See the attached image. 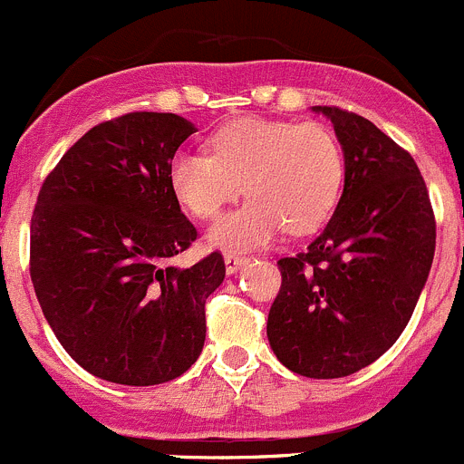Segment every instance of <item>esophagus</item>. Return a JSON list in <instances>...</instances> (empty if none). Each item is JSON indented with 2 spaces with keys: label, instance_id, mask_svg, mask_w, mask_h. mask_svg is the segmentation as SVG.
Here are the masks:
<instances>
[{
  "label": "esophagus",
  "instance_id": "34e87169",
  "mask_svg": "<svg viewBox=\"0 0 464 464\" xmlns=\"http://www.w3.org/2000/svg\"><path fill=\"white\" fill-rule=\"evenodd\" d=\"M226 270L227 275H234L243 264H246V255H238V252H226Z\"/></svg>",
  "mask_w": 464,
  "mask_h": 464
}]
</instances>
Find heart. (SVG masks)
I'll return each instance as SVG.
<instances>
[{"label": "heart", "mask_w": 464, "mask_h": 464, "mask_svg": "<svg viewBox=\"0 0 464 464\" xmlns=\"http://www.w3.org/2000/svg\"><path fill=\"white\" fill-rule=\"evenodd\" d=\"M209 150L178 153L169 164V182L198 218H217L246 185L250 200L209 232L217 246H264L284 227L314 232L341 198L345 160L323 123L241 117L214 130Z\"/></svg>", "instance_id": "obj_1"}]
</instances>
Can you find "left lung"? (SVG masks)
Returning a JSON list of instances; mask_svg holds the SVG:
<instances>
[{"instance_id": "1", "label": "left lung", "mask_w": 464, "mask_h": 464, "mask_svg": "<svg viewBox=\"0 0 464 464\" xmlns=\"http://www.w3.org/2000/svg\"><path fill=\"white\" fill-rule=\"evenodd\" d=\"M311 110L332 119L345 185L311 246L277 261L266 334L291 372L338 379L374 363L406 329L433 264L435 217L408 150L361 114Z\"/></svg>"}]
</instances>
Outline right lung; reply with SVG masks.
<instances>
[{
    "label": "right lung",
    "instance_id": "add662e5",
    "mask_svg": "<svg viewBox=\"0 0 464 464\" xmlns=\"http://www.w3.org/2000/svg\"><path fill=\"white\" fill-rule=\"evenodd\" d=\"M194 123L130 112L87 130L56 164L31 218V282L61 345L121 386H158L196 363L205 302L226 279L221 252L171 259L198 232L169 182Z\"/></svg>",
    "mask_w": 464,
    "mask_h": 464
}]
</instances>
